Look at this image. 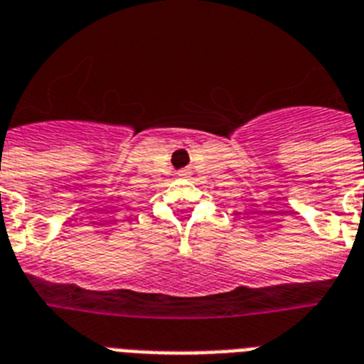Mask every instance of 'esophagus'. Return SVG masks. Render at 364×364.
Segmentation results:
<instances>
[{
  "label": "esophagus",
  "instance_id": "34e87169",
  "mask_svg": "<svg viewBox=\"0 0 364 364\" xmlns=\"http://www.w3.org/2000/svg\"><path fill=\"white\" fill-rule=\"evenodd\" d=\"M178 176H180V178H186V176H188V171H180Z\"/></svg>",
  "mask_w": 364,
  "mask_h": 364
}]
</instances>
